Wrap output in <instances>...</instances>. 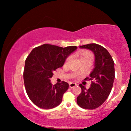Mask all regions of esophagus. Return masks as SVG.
<instances>
[{"label":"esophagus","mask_w":131,"mask_h":131,"mask_svg":"<svg viewBox=\"0 0 131 131\" xmlns=\"http://www.w3.org/2000/svg\"><path fill=\"white\" fill-rule=\"evenodd\" d=\"M77 85L76 83H70L69 84V87L70 88H73L74 87H76V86Z\"/></svg>","instance_id":"1"}]
</instances>
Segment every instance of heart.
I'll return each instance as SVG.
<instances>
[{"label": "heart", "instance_id": "b5f03b06", "mask_svg": "<svg viewBox=\"0 0 131 131\" xmlns=\"http://www.w3.org/2000/svg\"><path fill=\"white\" fill-rule=\"evenodd\" d=\"M77 57H79L81 63L85 62H90L91 63L93 59H94V55H93L91 52L89 51H84L79 52L77 54ZM70 59L71 57H68L67 59H66L65 64H67L70 60ZM79 72L80 71H78L79 73Z\"/></svg>", "mask_w": 131, "mask_h": 131}]
</instances>
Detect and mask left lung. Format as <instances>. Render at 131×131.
<instances>
[{
    "instance_id": "obj_1",
    "label": "left lung",
    "mask_w": 131,
    "mask_h": 131,
    "mask_svg": "<svg viewBox=\"0 0 131 131\" xmlns=\"http://www.w3.org/2000/svg\"><path fill=\"white\" fill-rule=\"evenodd\" d=\"M90 50L95 57V68L85 80H92L89 89L82 84L81 92L77 97L78 105L85 109H95L105 102L112 91L115 78L114 62L108 51L99 44L91 43L80 46Z\"/></svg>"
}]
</instances>
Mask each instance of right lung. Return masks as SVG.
<instances>
[{
    "label": "right lung",
    "instance_id": "add662e5",
    "mask_svg": "<svg viewBox=\"0 0 131 131\" xmlns=\"http://www.w3.org/2000/svg\"><path fill=\"white\" fill-rule=\"evenodd\" d=\"M77 48L76 46L63 48L44 44L34 48L29 54L25 60L24 80L26 93L35 105L50 109L61 103L69 85L65 81L52 85L50 79L53 72L61 68Z\"/></svg>",
    "mask_w": 131,
    "mask_h": 131
}]
</instances>
